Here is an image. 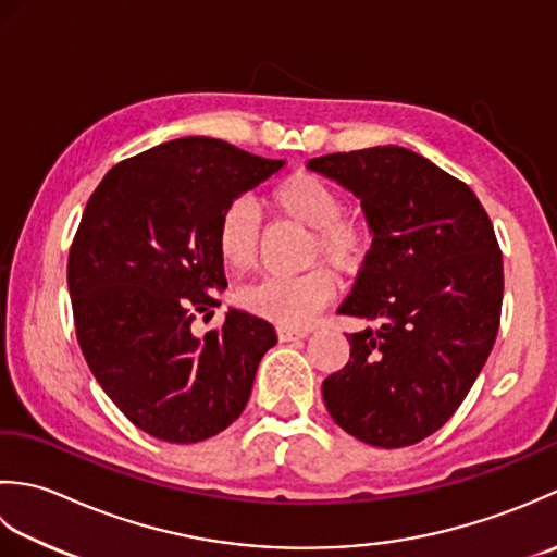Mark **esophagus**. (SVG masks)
<instances>
[{
  "label": "esophagus",
  "mask_w": 557,
  "mask_h": 557,
  "mask_svg": "<svg viewBox=\"0 0 557 557\" xmlns=\"http://www.w3.org/2000/svg\"><path fill=\"white\" fill-rule=\"evenodd\" d=\"M276 334L281 342H298V338H305L310 334V329H298V326H278Z\"/></svg>",
  "instance_id": "1"
}]
</instances>
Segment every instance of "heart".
I'll use <instances>...</instances> for the list:
<instances>
[{
  "instance_id": "1",
  "label": "heart",
  "mask_w": 557,
  "mask_h": 557,
  "mask_svg": "<svg viewBox=\"0 0 557 557\" xmlns=\"http://www.w3.org/2000/svg\"><path fill=\"white\" fill-rule=\"evenodd\" d=\"M269 201L281 215L312 228L308 245L310 262L329 264L342 274H354L370 255V231L366 223L346 215V199L332 183L314 173H290L271 187ZM262 221L249 199H233L215 225V249L221 262L233 271H247L257 262ZM334 281L317 267L298 276H271L240 293L243 308L283 326H300L332 298Z\"/></svg>"
}]
</instances>
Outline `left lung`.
<instances>
[{"label":"left lung","instance_id":"left-lung-1","mask_svg":"<svg viewBox=\"0 0 557 557\" xmlns=\"http://www.w3.org/2000/svg\"><path fill=\"white\" fill-rule=\"evenodd\" d=\"M360 199L370 255L338 314L377 322L348 334L350 360L322 384L338 428L372 447L433 435L491 356L503 255L469 185L401 146L312 158Z\"/></svg>","mask_w":557,"mask_h":557}]
</instances>
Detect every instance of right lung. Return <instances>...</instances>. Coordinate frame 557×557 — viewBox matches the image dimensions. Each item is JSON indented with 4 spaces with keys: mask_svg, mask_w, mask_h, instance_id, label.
<instances>
[{
    "mask_svg": "<svg viewBox=\"0 0 557 557\" xmlns=\"http://www.w3.org/2000/svg\"><path fill=\"white\" fill-rule=\"evenodd\" d=\"M283 165L183 136L117 163L90 195L66 267L76 338L100 387L144 433L189 445L247 406L274 326L233 308L203 336L191 322L228 286L215 249L225 203Z\"/></svg>",
    "mask_w": 557,
    "mask_h": 557,
    "instance_id": "right-lung-1",
    "label": "right lung"
}]
</instances>
